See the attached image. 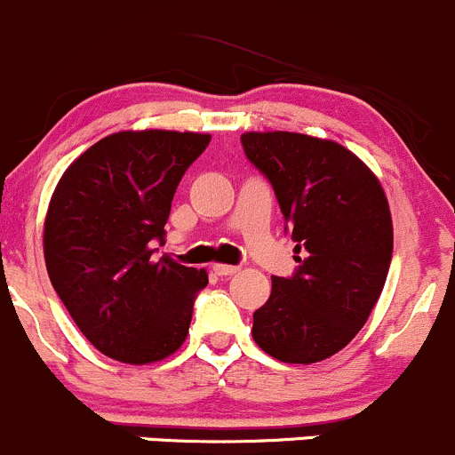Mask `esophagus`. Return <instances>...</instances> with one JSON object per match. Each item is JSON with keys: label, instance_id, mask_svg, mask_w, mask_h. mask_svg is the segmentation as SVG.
Instances as JSON below:
<instances>
[{"label": "esophagus", "instance_id": "34e87169", "mask_svg": "<svg viewBox=\"0 0 455 455\" xmlns=\"http://www.w3.org/2000/svg\"><path fill=\"white\" fill-rule=\"evenodd\" d=\"M213 273L220 275V277H228V275L240 273V266H231V264H213Z\"/></svg>", "mask_w": 455, "mask_h": 455}]
</instances>
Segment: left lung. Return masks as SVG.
<instances>
[{
  "label": "left lung",
  "instance_id": "8db88e82",
  "mask_svg": "<svg viewBox=\"0 0 455 455\" xmlns=\"http://www.w3.org/2000/svg\"><path fill=\"white\" fill-rule=\"evenodd\" d=\"M242 147L273 185L301 253L292 277H273L253 339L283 363H316L356 337L383 292L394 249L387 198L368 164L334 140L246 132Z\"/></svg>",
  "mask_w": 455,
  "mask_h": 455
}]
</instances>
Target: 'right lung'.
Masks as SVG:
<instances>
[{
  "instance_id": "obj_1",
  "label": "right lung",
  "mask_w": 455,
  "mask_h": 455,
  "mask_svg": "<svg viewBox=\"0 0 455 455\" xmlns=\"http://www.w3.org/2000/svg\"><path fill=\"white\" fill-rule=\"evenodd\" d=\"M211 136L118 132L85 149L59 180L44 224L50 282L87 341L132 365L185 343L206 270L154 261L176 187Z\"/></svg>"
}]
</instances>
